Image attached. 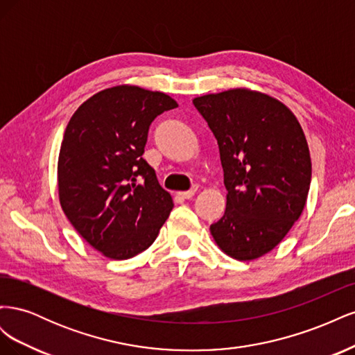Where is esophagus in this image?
Returning a JSON list of instances; mask_svg holds the SVG:
<instances>
[{"label":"esophagus","mask_w":355,"mask_h":355,"mask_svg":"<svg viewBox=\"0 0 355 355\" xmlns=\"http://www.w3.org/2000/svg\"><path fill=\"white\" fill-rule=\"evenodd\" d=\"M197 189H198V187L196 185V187H192L189 191L178 192V196H179L180 198H184V200H189V198H192V197H194V196L197 194Z\"/></svg>","instance_id":"34e87169"}]
</instances>
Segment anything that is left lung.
Here are the masks:
<instances>
[{
    "label": "left lung",
    "mask_w": 355,
    "mask_h": 355,
    "mask_svg": "<svg viewBox=\"0 0 355 355\" xmlns=\"http://www.w3.org/2000/svg\"><path fill=\"white\" fill-rule=\"evenodd\" d=\"M218 141L227 209L210 227L219 249L253 261L282 243L300 218L311 157L297 118L272 96L245 87L192 99Z\"/></svg>",
    "instance_id": "left-lung-1"
}]
</instances>
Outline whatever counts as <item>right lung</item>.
Segmentation results:
<instances>
[{"label":"right lung","instance_id":"add662e5","mask_svg":"<svg viewBox=\"0 0 355 355\" xmlns=\"http://www.w3.org/2000/svg\"><path fill=\"white\" fill-rule=\"evenodd\" d=\"M176 106L166 93L121 84L93 94L67 125L58 159L60 206L110 259L146 250L173 209L142 155L154 118Z\"/></svg>","mask_w":355,"mask_h":355}]
</instances>
